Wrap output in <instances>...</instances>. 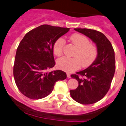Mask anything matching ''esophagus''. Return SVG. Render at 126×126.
I'll return each mask as SVG.
<instances>
[{"label":"esophagus","mask_w":126,"mask_h":126,"mask_svg":"<svg viewBox=\"0 0 126 126\" xmlns=\"http://www.w3.org/2000/svg\"><path fill=\"white\" fill-rule=\"evenodd\" d=\"M67 77H68V78H71L70 74L69 73H67Z\"/></svg>","instance_id":"esophagus-1"}]
</instances>
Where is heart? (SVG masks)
Masks as SVG:
<instances>
[{"label": "heart", "instance_id": "1", "mask_svg": "<svg viewBox=\"0 0 126 126\" xmlns=\"http://www.w3.org/2000/svg\"><path fill=\"white\" fill-rule=\"evenodd\" d=\"M70 39L77 47L75 52L74 57L63 56L57 61V65L60 69L68 72H73L78 69L81 65L87 67L91 65L96 59L98 54L97 48L90 43L89 38L86 36L78 33L72 35ZM64 38L60 37L53 45V53L57 56L62 55L64 48Z\"/></svg>", "mask_w": 126, "mask_h": 126}]
</instances>
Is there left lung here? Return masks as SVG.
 Segmentation results:
<instances>
[{
  "instance_id": "left-lung-1",
  "label": "left lung",
  "mask_w": 126,
  "mask_h": 126,
  "mask_svg": "<svg viewBox=\"0 0 126 126\" xmlns=\"http://www.w3.org/2000/svg\"><path fill=\"white\" fill-rule=\"evenodd\" d=\"M85 35L96 44V59L84 70L71 75L78 81V86L70 90V95L76 102L84 105L96 103L108 93L115 72L114 51L110 42L99 31L89 29H75Z\"/></svg>"
}]
</instances>
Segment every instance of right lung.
Masks as SVG:
<instances>
[{"label":"right lung","instance_id":"right-lung-1","mask_svg":"<svg viewBox=\"0 0 126 126\" xmlns=\"http://www.w3.org/2000/svg\"><path fill=\"white\" fill-rule=\"evenodd\" d=\"M69 28L44 24L27 32L16 50L13 76L19 91L31 99H40L49 95L56 82L63 80V71L48 72L56 64L53 45Z\"/></svg>","mask_w":126,"mask_h":126}]
</instances>
